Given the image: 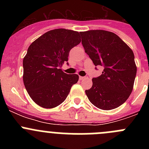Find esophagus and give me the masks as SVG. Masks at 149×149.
Masks as SVG:
<instances>
[{
  "mask_svg": "<svg viewBox=\"0 0 149 149\" xmlns=\"http://www.w3.org/2000/svg\"><path fill=\"white\" fill-rule=\"evenodd\" d=\"M84 79H85L84 76H79V79H80V80H83Z\"/></svg>",
  "mask_w": 149,
  "mask_h": 149,
  "instance_id": "obj_1",
  "label": "esophagus"
}]
</instances>
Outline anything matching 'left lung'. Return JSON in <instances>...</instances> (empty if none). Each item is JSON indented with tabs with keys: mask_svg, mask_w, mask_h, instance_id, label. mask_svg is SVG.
I'll use <instances>...</instances> for the list:
<instances>
[{
	"mask_svg": "<svg viewBox=\"0 0 149 149\" xmlns=\"http://www.w3.org/2000/svg\"><path fill=\"white\" fill-rule=\"evenodd\" d=\"M80 34L93 63L104 68L101 76L92 79L91 88L85 91L88 100L104 110L118 107L133 91L137 72L133 50L111 31L89 30Z\"/></svg>",
	"mask_w": 149,
	"mask_h": 149,
	"instance_id": "8db88e82",
	"label": "left lung"
}]
</instances>
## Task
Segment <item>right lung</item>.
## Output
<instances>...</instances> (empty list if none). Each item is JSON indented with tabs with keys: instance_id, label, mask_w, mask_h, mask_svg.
Listing matches in <instances>:
<instances>
[{
	"instance_id": "obj_1",
	"label": "right lung",
	"mask_w": 149,
	"mask_h": 149,
	"mask_svg": "<svg viewBox=\"0 0 149 149\" xmlns=\"http://www.w3.org/2000/svg\"><path fill=\"white\" fill-rule=\"evenodd\" d=\"M79 38L78 31L56 29L29 47L23 60V81L29 95L39 106L49 109L60 105L79 81L77 74H67L60 68L68 61L70 49L81 42Z\"/></svg>"
}]
</instances>
